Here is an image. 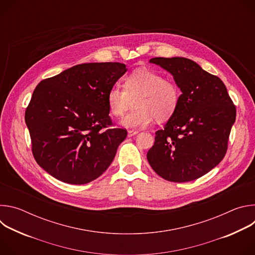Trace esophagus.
Instances as JSON below:
<instances>
[{
	"label": "esophagus",
	"instance_id": "1",
	"mask_svg": "<svg viewBox=\"0 0 255 255\" xmlns=\"http://www.w3.org/2000/svg\"><path fill=\"white\" fill-rule=\"evenodd\" d=\"M136 134H138L137 130H129L128 131V137H132V136H134Z\"/></svg>",
	"mask_w": 255,
	"mask_h": 255
}]
</instances>
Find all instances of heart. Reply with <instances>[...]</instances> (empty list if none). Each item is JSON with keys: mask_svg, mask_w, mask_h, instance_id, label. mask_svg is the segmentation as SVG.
Returning <instances> with one entry per match:
<instances>
[{"mask_svg": "<svg viewBox=\"0 0 255 255\" xmlns=\"http://www.w3.org/2000/svg\"><path fill=\"white\" fill-rule=\"evenodd\" d=\"M134 109L120 122L126 128L137 129L168 120L179 103L177 86L156 71L138 68L124 80L123 87L114 86L107 94V106L110 114L122 117L132 106Z\"/></svg>", "mask_w": 255, "mask_h": 255, "instance_id": "b5f03b06", "label": "heart"}]
</instances>
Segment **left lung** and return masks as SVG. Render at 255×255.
Wrapping results in <instances>:
<instances>
[{
	"instance_id": "left-lung-1",
	"label": "left lung",
	"mask_w": 255,
	"mask_h": 255,
	"mask_svg": "<svg viewBox=\"0 0 255 255\" xmlns=\"http://www.w3.org/2000/svg\"><path fill=\"white\" fill-rule=\"evenodd\" d=\"M150 62L169 71L183 94L175 113L163 129L155 132L148 162L166 180L197 179L224 158L236 107L224 83L195 61L154 57Z\"/></svg>"
}]
</instances>
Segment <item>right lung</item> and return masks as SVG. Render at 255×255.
I'll return each instance as SVG.
<instances>
[{"label":"right lung","mask_w":255,"mask_h":255,"mask_svg":"<svg viewBox=\"0 0 255 255\" xmlns=\"http://www.w3.org/2000/svg\"><path fill=\"white\" fill-rule=\"evenodd\" d=\"M126 70L120 62L83 63L35 88L25 122L33 156L50 175L85 185L112 163L127 130L114 127L107 94Z\"/></svg>","instance_id":"obj_1"}]
</instances>
